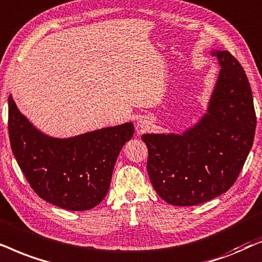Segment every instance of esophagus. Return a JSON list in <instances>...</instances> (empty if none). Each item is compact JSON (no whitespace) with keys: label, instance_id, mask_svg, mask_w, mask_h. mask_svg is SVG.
Returning <instances> with one entry per match:
<instances>
[{"label":"esophagus","instance_id":"obj_1","mask_svg":"<svg viewBox=\"0 0 262 262\" xmlns=\"http://www.w3.org/2000/svg\"><path fill=\"white\" fill-rule=\"evenodd\" d=\"M149 125H151V121L147 117H142L138 122V127L140 129H147L149 128Z\"/></svg>","mask_w":262,"mask_h":262}]
</instances>
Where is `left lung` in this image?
I'll return each instance as SVG.
<instances>
[{"label": "left lung", "instance_id": "left-lung-1", "mask_svg": "<svg viewBox=\"0 0 262 262\" xmlns=\"http://www.w3.org/2000/svg\"><path fill=\"white\" fill-rule=\"evenodd\" d=\"M221 71L207 111L182 133L144 134L147 171L157 194L175 206H194L229 190L253 146L256 117L252 89L229 51L213 50Z\"/></svg>", "mask_w": 262, "mask_h": 262}]
</instances>
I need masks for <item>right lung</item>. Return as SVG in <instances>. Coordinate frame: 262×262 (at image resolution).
<instances>
[{
	"label": "right lung",
	"mask_w": 262,
	"mask_h": 262,
	"mask_svg": "<svg viewBox=\"0 0 262 262\" xmlns=\"http://www.w3.org/2000/svg\"><path fill=\"white\" fill-rule=\"evenodd\" d=\"M8 129L13 155L32 189L55 206L87 211L103 201L114 166L134 135L132 122L72 138L41 133L8 97Z\"/></svg>",
	"instance_id": "right-lung-1"
}]
</instances>
